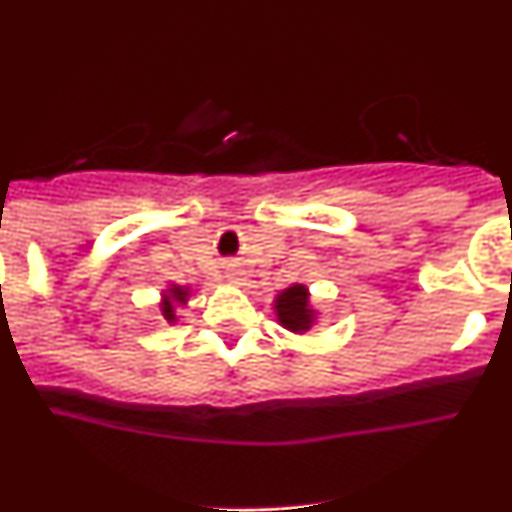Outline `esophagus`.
<instances>
[{
  "instance_id": "esophagus-1",
  "label": "esophagus",
  "mask_w": 512,
  "mask_h": 512,
  "mask_svg": "<svg viewBox=\"0 0 512 512\" xmlns=\"http://www.w3.org/2000/svg\"><path fill=\"white\" fill-rule=\"evenodd\" d=\"M228 277H230V282H235V284H241V274H238V271H230Z\"/></svg>"
}]
</instances>
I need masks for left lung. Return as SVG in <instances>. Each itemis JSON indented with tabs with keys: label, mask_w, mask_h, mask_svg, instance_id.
<instances>
[{
	"label": "left lung",
	"mask_w": 512,
	"mask_h": 512,
	"mask_svg": "<svg viewBox=\"0 0 512 512\" xmlns=\"http://www.w3.org/2000/svg\"><path fill=\"white\" fill-rule=\"evenodd\" d=\"M274 310L279 323L292 333H307L315 323V310L310 307V292L305 284H292L284 289L282 295H277Z\"/></svg>",
	"instance_id": "obj_1"
}]
</instances>
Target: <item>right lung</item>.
Returning a JSON list of instances; mask_svg holds the SVG:
<instances>
[{
    "label": "right lung",
    "instance_id": "obj_1",
    "mask_svg": "<svg viewBox=\"0 0 512 512\" xmlns=\"http://www.w3.org/2000/svg\"><path fill=\"white\" fill-rule=\"evenodd\" d=\"M187 300H189V287H176V284H171V287L166 289L164 305H161V312H164V318L169 320V323H174V320H176L174 307L176 305H184V302H187Z\"/></svg>",
    "mask_w": 512,
    "mask_h": 512
}]
</instances>
